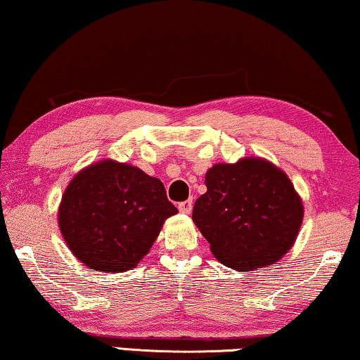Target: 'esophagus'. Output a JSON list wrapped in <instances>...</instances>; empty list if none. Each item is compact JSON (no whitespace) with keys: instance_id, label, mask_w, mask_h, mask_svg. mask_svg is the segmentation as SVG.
<instances>
[{"instance_id":"34e87169","label":"esophagus","mask_w":360,"mask_h":360,"mask_svg":"<svg viewBox=\"0 0 360 360\" xmlns=\"http://www.w3.org/2000/svg\"><path fill=\"white\" fill-rule=\"evenodd\" d=\"M191 209H193V199H188V201L179 204V210L181 214H191Z\"/></svg>"}]
</instances>
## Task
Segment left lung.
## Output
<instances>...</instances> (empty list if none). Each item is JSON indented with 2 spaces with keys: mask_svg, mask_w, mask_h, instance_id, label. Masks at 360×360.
I'll return each instance as SVG.
<instances>
[{
  "mask_svg": "<svg viewBox=\"0 0 360 360\" xmlns=\"http://www.w3.org/2000/svg\"><path fill=\"white\" fill-rule=\"evenodd\" d=\"M193 221L217 260L236 271L273 264L290 250L303 221L302 198L279 167L262 158L215 164Z\"/></svg>",
  "mask_w": 360,
  "mask_h": 360,
  "instance_id": "8db88e82",
  "label": "left lung"
}]
</instances>
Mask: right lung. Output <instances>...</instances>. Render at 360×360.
I'll list each match as a JSON object with an SVG mask.
<instances>
[{"instance_id":"1","label":"right lung","mask_w":360,"mask_h":360,"mask_svg":"<svg viewBox=\"0 0 360 360\" xmlns=\"http://www.w3.org/2000/svg\"><path fill=\"white\" fill-rule=\"evenodd\" d=\"M176 214L162 181L126 162L103 159L79 170L58 207V228L84 266L105 273L135 268L164 221Z\"/></svg>"}]
</instances>
